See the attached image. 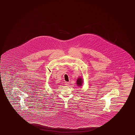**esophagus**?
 <instances>
[{
    "mask_svg": "<svg viewBox=\"0 0 135 135\" xmlns=\"http://www.w3.org/2000/svg\"><path fill=\"white\" fill-rule=\"evenodd\" d=\"M69 82H65V85L66 86H69Z\"/></svg>",
    "mask_w": 135,
    "mask_h": 135,
    "instance_id": "34e87169",
    "label": "esophagus"
}]
</instances>
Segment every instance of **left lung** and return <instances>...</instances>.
<instances>
[{
	"label": "left lung",
	"mask_w": 135,
	"mask_h": 135,
	"mask_svg": "<svg viewBox=\"0 0 135 135\" xmlns=\"http://www.w3.org/2000/svg\"><path fill=\"white\" fill-rule=\"evenodd\" d=\"M76 84L78 86H81L83 84V80L81 78H79L76 80Z\"/></svg>",
	"instance_id": "8db88e82"
}]
</instances>
